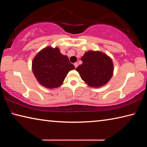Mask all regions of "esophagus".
<instances>
[{
	"label": "esophagus",
	"mask_w": 147,
	"mask_h": 147,
	"mask_svg": "<svg viewBox=\"0 0 147 147\" xmlns=\"http://www.w3.org/2000/svg\"><path fill=\"white\" fill-rule=\"evenodd\" d=\"M74 67H75L76 68L77 67H78V63H76H76H74Z\"/></svg>",
	"instance_id": "esophagus-1"
}]
</instances>
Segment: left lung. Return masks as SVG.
<instances>
[{"label": "left lung", "instance_id": "8db88e82", "mask_svg": "<svg viewBox=\"0 0 147 147\" xmlns=\"http://www.w3.org/2000/svg\"><path fill=\"white\" fill-rule=\"evenodd\" d=\"M82 64L76 69L82 79L93 88H100L113 76V61L106 54L99 51L87 52L81 58Z\"/></svg>", "mask_w": 147, "mask_h": 147}]
</instances>
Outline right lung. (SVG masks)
Masks as SVG:
<instances>
[{
  "label": "right lung",
  "mask_w": 147,
  "mask_h": 147,
  "mask_svg": "<svg viewBox=\"0 0 147 147\" xmlns=\"http://www.w3.org/2000/svg\"><path fill=\"white\" fill-rule=\"evenodd\" d=\"M74 69L68 57L61 54L57 47L41 50L32 61V71L37 80L49 89L60 86L69 72Z\"/></svg>",
  "instance_id": "add662e5"
}]
</instances>
